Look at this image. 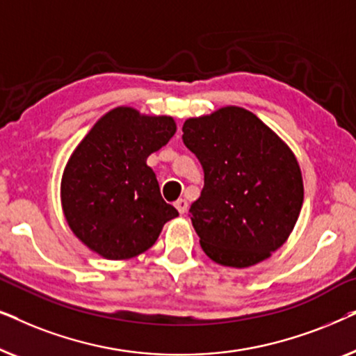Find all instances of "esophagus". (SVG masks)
Returning a JSON list of instances; mask_svg holds the SVG:
<instances>
[{
	"mask_svg": "<svg viewBox=\"0 0 356 356\" xmlns=\"http://www.w3.org/2000/svg\"><path fill=\"white\" fill-rule=\"evenodd\" d=\"M175 207L178 209L179 213H184L188 211V201L186 199H178V201L175 202Z\"/></svg>",
	"mask_w": 356,
	"mask_h": 356,
	"instance_id": "obj_1",
	"label": "esophagus"
}]
</instances>
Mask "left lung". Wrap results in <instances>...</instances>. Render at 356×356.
<instances>
[{
	"label": "left lung",
	"mask_w": 356,
	"mask_h": 356,
	"mask_svg": "<svg viewBox=\"0 0 356 356\" xmlns=\"http://www.w3.org/2000/svg\"><path fill=\"white\" fill-rule=\"evenodd\" d=\"M183 143L204 170L201 196L189 207L204 252L230 267L267 259L286 241L303 206L293 152L240 106L186 120Z\"/></svg>",
	"instance_id": "8db88e82"
}]
</instances>
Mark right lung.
Wrapping results in <instances>:
<instances>
[{
  "label": "right lung",
  "instance_id": "1",
  "mask_svg": "<svg viewBox=\"0 0 356 356\" xmlns=\"http://www.w3.org/2000/svg\"><path fill=\"white\" fill-rule=\"evenodd\" d=\"M175 131L170 116H144L120 106L97 121L72 152L61 181L63 211L92 251L113 261L134 257L178 217L145 163Z\"/></svg>",
  "mask_w": 356,
  "mask_h": 356
}]
</instances>
